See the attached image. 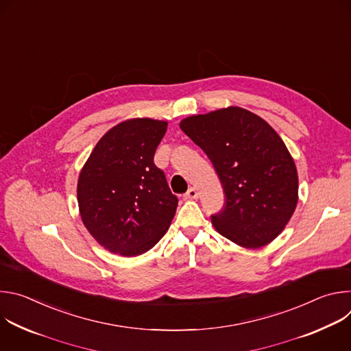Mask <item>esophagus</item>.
Returning a JSON list of instances; mask_svg holds the SVG:
<instances>
[{"mask_svg": "<svg viewBox=\"0 0 351 351\" xmlns=\"http://www.w3.org/2000/svg\"><path fill=\"white\" fill-rule=\"evenodd\" d=\"M198 197V193H197V190L194 189V187H190L186 193H184V198L186 199H194V198H197Z\"/></svg>", "mask_w": 351, "mask_h": 351, "instance_id": "esophagus-1", "label": "esophagus"}]
</instances>
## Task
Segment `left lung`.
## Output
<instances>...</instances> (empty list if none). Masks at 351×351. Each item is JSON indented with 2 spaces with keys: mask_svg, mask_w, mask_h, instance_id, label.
I'll return each instance as SVG.
<instances>
[{
  "mask_svg": "<svg viewBox=\"0 0 351 351\" xmlns=\"http://www.w3.org/2000/svg\"><path fill=\"white\" fill-rule=\"evenodd\" d=\"M180 129L207 154L223 186L226 204L211 215L215 229L247 248L272 241L298 194L297 169L279 134L239 107L186 118Z\"/></svg>",
  "mask_w": 351,
  "mask_h": 351,
  "instance_id": "left-lung-1",
  "label": "left lung"
}]
</instances>
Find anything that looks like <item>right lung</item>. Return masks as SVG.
Segmentation results:
<instances>
[{"label":"right lung","instance_id":"add662e5","mask_svg":"<svg viewBox=\"0 0 351 351\" xmlns=\"http://www.w3.org/2000/svg\"><path fill=\"white\" fill-rule=\"evenodd\" d=\"M167 122L137 118L97 143L77 182L80 217L111 253L140 256L168 230L178 207L165 173L154 164Z\"/></svg>","mask_w":351,"mask_h":351}]
</instances>
